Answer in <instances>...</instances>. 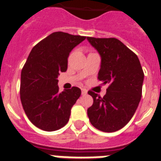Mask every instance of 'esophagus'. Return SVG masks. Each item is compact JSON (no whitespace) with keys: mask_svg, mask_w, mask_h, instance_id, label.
I'll use <instances>...</instances> for the list:
<instances>
[{"mask_svg":"<svg viewBox=\"0 0 161 161\" xmlns=\"http://www.w3.org/2000/svg\"><path fill=\"white\" fill-rule=\"evenodd\" d=\"M82 95H86L87 94V90L85 89H82Z\"/></svg>","mask_w":161,"mask_h":161,"instance_id":"esophagus-1","label":"esophagus"}]
</instances>
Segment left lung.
<instances>
[{
	"label": "left lung",
	"mask_w": 161,
	"mask_h": 161,
	"mask_svg": "<svg viewBox=\"0 0 161 161\" xmlns=\"http://www.w3.org/2000/svg\"><path fill=\"white\" fill-rule=\"evenodd\" d=\"M100 54L101 68L97 79L109 84L103 97L89 91L93 98L87 114L91 124L104 132L123 128L136 113L142 96L143 74L137 55L115 38L87 37Z\"/></svg>",
	"instance_id": "8db88e82"
}]
</instances>
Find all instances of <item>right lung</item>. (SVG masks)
Segmentation results:
<instances>
[{
	"label": "right lung",
	"mask_w": 161,
	"mask_h": 161,
	"mask_svg": "<svg viewBox=\"0 0 161 161\" xmlns=\"http://www.w3.org/2000/svg\"><path fill=\"white\" fill-rule=\"evenodd\" d=\"M85 38L54 32L31 50L21 73L20 97L25 114L38 128L53 131L68 123L81 90L72 87L59 93L57 78L67 71L71 51Z\"/></svg>",
	"instance_id": "obj_1"
}]
</instances>
